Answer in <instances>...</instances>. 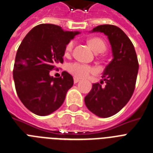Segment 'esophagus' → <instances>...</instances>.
<instances>
[{
	"instance_id": "obj_1",
	"label": "esophagus",
	"mask_w": 153,
	"mask_h": 153,
	"mask_svg": "<svg viewBox=\"0 0 153 153\" xmlns=\"http://www.w3.org/2000/svg\"><path fill=\"white\" fill-rule=\"evenodd\" d=\"M79 80H80V79H79V78H77V77H74V83H78V82H79Z\"/></svg>"
}]
</instances>
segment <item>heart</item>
Listing matches in <instances>:
<instances>
[{"mask_svg": "<svg viewBox=\"0 0 153 153\" xmlns=\"http://www.w3.org/2000/svg\"><path fill=\"white\" fill-rule=\"evenodd\" d=\"M87 43L91 47L92 50L96 53H104L107 49V45L105 42L102 39L98 37L91 38L87 40ZM74 43L73 41H70L67 43L65 48V55L69 56L71 53L74 49ZM68 70L76 77L84 78L87 77L89 74L95 73V69L92 66L86 65V64L79 63V62H74L69 65Z\"/></svg>", "mask_w": 153, "mask_h": 153, "instance_id": "obj_1", "label": "heart"}]
</instances>
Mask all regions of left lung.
Returning a JSON list of instances; mask_svg holds the SVG:
<instances>
[{"mask_svg": "<svg viewBox=\"0 0 153 153\" xmlns=\"http://www.w3.org/2000/svg\"><path fill=\"white\" fill-rule=\"evenodd\" d=\"M91 32H102L108 36L113 59L103 73V79L93 84L84 102L93 114L108 117L121 111L132 96L139 62L132 42L120 28L102 25L93 28ZM104 82L105 85L102 86Z\"/></svg>", "mask_w": 153, "mask_h": 153, "instance_id": "1", "label": "left lung"}]
</instances>
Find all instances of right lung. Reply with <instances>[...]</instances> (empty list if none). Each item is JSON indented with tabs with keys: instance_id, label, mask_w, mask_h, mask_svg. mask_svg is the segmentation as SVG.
<instances>
[{
	"instance_id": "obj_1",
	"label": "right lung",
	"mask_w": 153,
	"mask_h": 153,
	"mask_svg": "<svg viewBox=\"0 0 153 153\" xmlns=\"http://www.w3.org/2000/svg\"><path fill=\"white\" fill-rule=\"evenodd\" d=\"M78 34L56 25L41 24L26 35L18 47L13 70L15 89L22 104L34 114L45 116L56 111L74 85L67 72L58 78L49 73L63 62L66 45Z\"/></svg>"
}]
</instances>
